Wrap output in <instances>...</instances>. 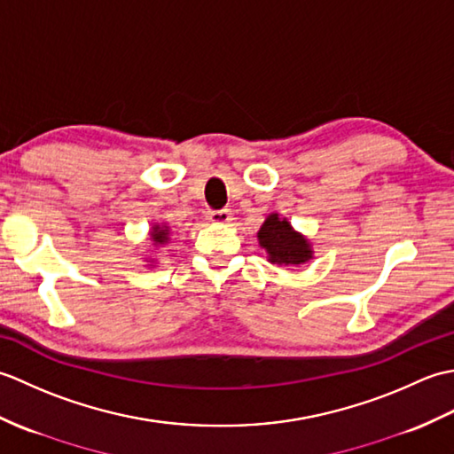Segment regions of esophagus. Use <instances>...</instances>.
Returning <instances> with one entry per match:
<instances>
[{
	"instance_id": "1",
	"label": "esophagus",
	"mask_w": 454,
	"mask_h": 454,
	"mask_svg": "<svg viewBox=\"0 0 454 454\" xmlns=\"http://www.w3.org/2000/svg\"><path fill=\"white\" fill-rule=\"evenodd\" d=\"M207 220L212 222V224H228L232 220V210L222 208V210H210L207 215Z\"/></svg>"
}]
</instances>
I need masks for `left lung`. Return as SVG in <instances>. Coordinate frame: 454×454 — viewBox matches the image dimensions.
Returning <instances> with one entry per match:
<instances>
[{"label":"left lung","mask_w":454,"mask_h":454,"mask_svg":"<svg viewBox=\"0 0 454 454\" xmlns=\"http://www.w3.org/2000/svg\"><path fill=\"white\" fill-rule=\"evenodd\" d=\"M259 246H262L269 262L277 265H302L312 259V246L308 239L298 234L291 222L278 215H269L263 226L257 232Z\"/></svg>","instance_id":"left-lung-1"}]
</instances>
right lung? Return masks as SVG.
<instances>
[{
  "label": "right lung",
  "mask_w": 454,
  "mask_h": 454,
  "mask_svg": "<svg viewBox=\"0 0 454 454\" xmlns=\"http://www.w3.org/2000/svg\"><path fill=\"white\" fill-rule=\"evenodd\" d=\"M169 226H166V224H156L152 228V232H150V236H152V242H153V246H163V244H168L169 242Z\"/></svg>",
  "instance_id": "right-lung-1"
}]
</instances>
